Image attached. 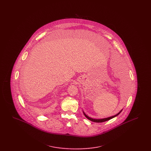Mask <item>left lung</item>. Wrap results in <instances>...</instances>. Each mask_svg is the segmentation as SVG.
<instances>
[{"instance_id":"8db88e82","label":"left lung","mask_w":151,"mask_h":151,"mask_svg":"<svg viewBox=\"0 0 151 151\" xmlns=\"http://www.w3.org/2000/svg\"><path fill=\"white\" fill-rule=\"evenodd\" d=\"M122 110L121 111H119V113H118L117 114H116V115H114V116H110V117H109V118H104V119H93V118H90V117H89L88 116H87V115L85 114V113L84 112H83V113H84V114L85 115V116L86 117L87 119H88L89 120H90V121H92V122H97V123H101V122H105V121H109V120H110V119H112V118H114L116 116H117L118 115H119L120 113H121V112L122 111Z\"/></svg>"}]
</instances>
